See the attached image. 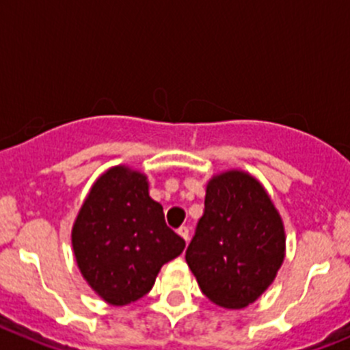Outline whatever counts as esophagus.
Masks as SVG:
<instances>
[{
	"label": "esophagus",
	"instance_id": "34e87169",
	"mask_svg": "<svg viewBox=\"0 0 350 350\" xmlns=\"http://www.w3.org/2000/svg\"><path fill=\"white\" fill-rule=\"evenodd\" d=\"M178 234L183 238V240L188 241V238H190V230H188V228H186V226H181L178 230Z\"/></svg>",
	"mask_w": 350,
	"mask_h": 350
}]
</instances>
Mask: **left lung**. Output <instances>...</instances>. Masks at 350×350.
<instances>
[{
    "label": "left lung",
    "instance_id": "8db88e82",
    "mask_svg": "<svg viewBox=\"0 0 350 350\" xmlns=\"http://www.w3.org/2000/svg\"><path fill=\"white\" fill-rule=\"evenodd\" d=\"M285 240L282 215L266 188L249 172L231 169L208 179L186 262L211 302L243 309L274 282Z\"/></svg>",
    "mask_w": 350,
    "mask_h": 350
}]
</instances>
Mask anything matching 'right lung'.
<instances>
[{
	"mask_svg": "<svg viewBox=\"0 0 350 350\" xmlns=\"http://www.w3.org/2000/svg\"><path fill=\"white\" fill-rule=\"evenodd\" d=\"M72 249L94 293L110 306H127L152 290L160 267L185 250V240L165 224L148 178L116 165L93 183L81 205Z\"/></svg>",
	"mask_w": 350,
	"mask_h": 350,
	"instance_id": "obj_1",
	"label": "right lung"
}]
</instances>
